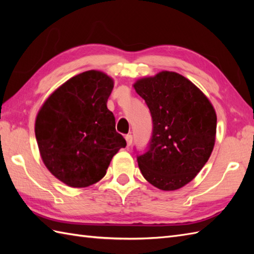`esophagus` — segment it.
I'll list each match as a JSON object with an SVG mask.
<instances>
[{
    "mask_svg": "<svg viewBox=\"0 0 254 254\" xmlns=\"http://www.w3.org/2000/svg\"><path fill=\"white\" fill-rule=\"evenodd\" d=\"M126 139H127V146H130V145L132 144V142H133V136L131 135V134H127V135L126 136Z\"/></svg>",
    "mask_w": 254,
    "mask_h": 254,
    "instance_id": "esophagus-1",
    "label": "esophagus"
}]
</instances>
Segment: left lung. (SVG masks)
<instances>
[{"label": "left lung", "mask_w": 254, "mask_h": 254, "mask_svg": "<svg viewBox=\"0 0 254 254\" xmlns=\"http://www.w3.org/2000/svg\"><path fill=\"white\" fill-rule=\"evenodd\" d=\"M134 88L153 120L148 146L137 155L139 170L160 190H178L195 178L213 152L216 112L195 85L176 72L141 78Z\"/></svg>", "instance_id": "left-lung-1"}]
</instances>
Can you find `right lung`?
<instances>
[{
  "label": "right lung",
  "mask_w": 254,
  "mask_h": 254,
  "mask_svg": "<svg viewBox=\"0 0 254 254\" xmlns=\"http://www.w3.org/2000/svg\"><path fill=\"white\" fill-rule=\"evenodd\" d=\"M112 88L105 73H80L52 93L38 112L35 133L42 161L68 187L98 182L113 156L127 146L107 108Z\"/></svg>",
  "instance_id": "add662e5"
}]
</instances>
